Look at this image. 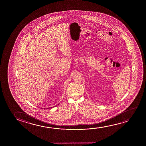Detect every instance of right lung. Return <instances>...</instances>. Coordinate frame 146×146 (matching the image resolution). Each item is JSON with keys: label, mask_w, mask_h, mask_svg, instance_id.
<instances>
[{"label": "right lung", "mask_w": 146, "mask_h": 146, "mask_svg": "<svg viewBox=\"0 0 146 146\" xmlns=\"http://www.w3.org/2000/svg\"><path fill=\"white\" fill-rule=\"evenodd\" d=\"M51 108H52V107H51ZM49 109V108H44V109Z\"/></svg>", "instance_id": "add662e5"}]
</instances>
